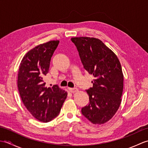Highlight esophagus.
<instances>
[{"label":"esophagus","mask_w":148,"mask_h":148,"mask_svg":"<svg viewBox=\"0 0 148 148\" xmlns=\"http://www.w3.org/2000/svg\"><path fill=\"white\" fill-rule=\"evenodd\" d=\"M69 90L72 93H75L78 91V89L77 88H69Z\"/></svg>","instance_id":"obj_1"}]
</instances>
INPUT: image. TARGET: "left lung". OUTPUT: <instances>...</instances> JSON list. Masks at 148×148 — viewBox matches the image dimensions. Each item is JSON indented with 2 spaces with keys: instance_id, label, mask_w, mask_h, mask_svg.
Wrapping results in <instances>:
<instances>
[{
  "instance_id": "8db88e82",
  "label": "left lung",
  "mask_w": 148,
  "mask_h": 148,
  "mask_svg": "<svg viewBox=\"0 0 148 148\" xmlns=\"http://www.w3.org/2000/svg\"><path fill=\"white\" fill-rule=\"evenodd\" d=\"M84 69L95 79L93 87L86 90L88 105L81 112L93 124L110 120L121 104L123 74L117 56L100 39L94 37H72Z\"/></svg>"
}]
</instances>
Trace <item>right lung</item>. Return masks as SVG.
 I'll use <instances>...</instances> for the list:
<instances>
[{"mask_svg": "<svg viewBox=\"0 0 148 148\" xmlns=\"http://www.w3.org/2000/svg\"><path fill=\"white\" fill-rule=\"evenodd\" d=\"M59 40H50L28 51L20 63L18 88L24 106L37 120L47 123L57 116L67 93L58 85L46 87L43 78Z\"/></svg>", "mask_w": 148, "mask_h": 148, "instance_id": "obj_1", "label": "right lung"}]
</instances>
